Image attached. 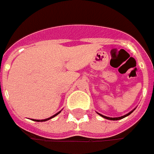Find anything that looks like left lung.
<instances>
[{
    "mask_svg": "<svg viewBox=\"0 0 154 154\" xmlns=\"http://www.w3.org/2000/svg\"><path fill=\"white\" fill-rule=\"evenodd\" d=\"M134 110H132L131 112H129L128 114H125V115H124V116H121V117H118V118H109V117H107V116H104V115H102V114H99V113H98V114H100V116H101V117L104 118V119H109V120H119V119H124V118H125V117H127V116H128L129 114H132V113L134 112Z\"/></svg>",
    "mask_w": 154,
    "mask_h": 154,
    "instance_id": "obj_1",
    "label": "left lung"
}]
</instances>
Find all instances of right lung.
I'll return each instance as SVG.
<instances>
[{"instance_id": "right-lung-1", "label": "right lung", "mask_w": 154, "mask_h": 154, "mask_svg": "<svg viewBox=\"0 0 154 154\" xmlns=\"http://www.w3.org/2000/svg\"><path fill=\"white\" fill-rule=\"evenodd\" d=\"M60 111L59 113H57V114H54V115H53V116H51V118H48V119H42V120H38V119H35V120H34V121H36V122H44V121H47V120H49V119H52V118L55 117V116H56V115H58V114H60Z\"/></svg>"}]
</instances>
